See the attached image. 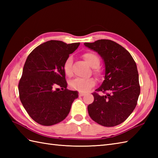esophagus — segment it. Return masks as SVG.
I'll return each instance as SVG.
<instances>
[{"instance_id": "1", "label": "esophagus", "mask_w": 158, "mask_h": 158, "mask_svg": "<svg viewBox=\"0 0 158 158\" xmlns=\"http://www.w3.org/2000/svg\"><path fill=\"white\" fill-rule=\"evenodd\" d=\"M85 94L84 92H79V96H84Z\"/></svg>"}]
</instances>
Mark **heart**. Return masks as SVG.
Listing matches in <instances>:
<instances>
[{"mask_svg":"<svg viewBox=\"0 0 158 158\" xmlns=\"http://www.w3.org/2000/svg\"><path fill=\"white\" fill-rule=\"evenodd\" d=\"M82 57L85 62L92 68V73L94 75L97 77L101 76V69L98 67L100 62L99 56L94 52H86L83 53ZM72 63L73 58L71 57H69L63 64V71L65 75L68 77L73 76ZM95 84L96 80L93 77H89V78L87 79L75 78L69 81V85L70 88L81 92L88 91L89 89L93 88Z\"/></svg>","mask_w":158,"mask_h":158,"instance_id":"heart-1","label":"heart"}]
</instances>
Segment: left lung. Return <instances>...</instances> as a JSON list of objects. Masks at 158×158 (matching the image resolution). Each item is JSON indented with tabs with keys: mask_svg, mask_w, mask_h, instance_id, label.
Returning a JSON list of instances; mask_svg holds the SVG:
<instances>
[{
	"mask_svg": "<svg viewBox=\"0 0 158 158\" xmlns=\"http://www.w3.org/2000/svg\"><path fill=\"white\" fill-rule=\"evenodd\" d=\"M84 45L98 52L105 64V80L92 93L94 100L88 106L89 115L103 126L119 125L133 112L140 94L136 62L128 51L111 40L100 39Z\"/></svg>",
	"mask_w": 158,
	"mask_h": 158,
	"instance_id": "1",
	"label": "left lung"
}]
</instances>
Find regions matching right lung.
Wrapping results in <instances>:
<instances>
[{"label":"right lung","mask_w":158,"mask_h":158,"mask_svg":"<svg viewBox=\"0 0 158 158\" xmlns=\"http://www.w3.org/2000/svg\"><path fill=\"white\" fill-rule=\"evenodd\" d=\"M79 45L51 40L28 55L18 84L19 96L26 112L36 123L49 126L62 122L78 98V92L66 88L63 64Z\"/></svg>","instance_id":"obj_1"}]
</instances>
